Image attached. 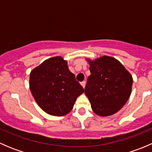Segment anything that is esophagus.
<instances>
[{
  "label": "esophagus",
  "instance_id": "34e87169",
  "mask_svg": "<svg viewBox=\"0 0 152 152\" xmlns=\"http://www.w3.org/2000/svg\"><path fill=\"white\" fill-rule=\"evenodd\" d=\"M81 85L82 86V87H83V88H85V85H86V82H85V81H84V82H81Z\"/></svg>",
  "mask_w": 152,
  "mask_h": 152
}]
</instances>
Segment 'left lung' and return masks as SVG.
<instances>
[{
  "instance_id": "obj_1",
  "label": "left lung",
  "mask_w": 152,
  "mask_h": 152,
  "mask_svg": "<svg viewBox=\"0 0 152 152\" xmlns=\"http://www.w3.org/2000/svg\"><path fill=\"white\" fill-rule=\"evenodd\" d=\"M90 75L85 93L91 108L99 116H109L118 112L131 95L132 76L118 59L103 56L95 60L87 59Z\"/></svg>"
}]
</instances>
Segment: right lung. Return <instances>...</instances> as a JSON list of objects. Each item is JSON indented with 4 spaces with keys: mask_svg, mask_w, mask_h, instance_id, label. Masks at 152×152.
<instances>
[{
    "mask_svg": "<svg viewBox=\"0 0 152 152\" xmlns=\"http://www.w3.org/2000/svg\"><path fill=\"white\" fill-rule=\"evenodd\" d=\"M29 87L34 100L44 112L54 116L70 113L83 87L69 70L62 56L44 61L31 71Z\"/></svg>",
    "mask_w": 152,
    "mask_h": 152,
    "instance_id": "add662e5",
    "label": "right lung"
}]
</instances>
